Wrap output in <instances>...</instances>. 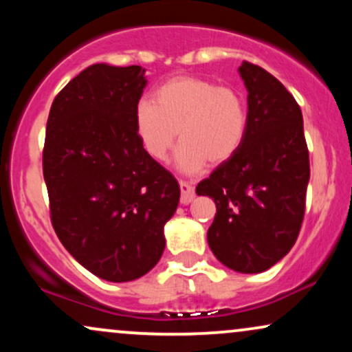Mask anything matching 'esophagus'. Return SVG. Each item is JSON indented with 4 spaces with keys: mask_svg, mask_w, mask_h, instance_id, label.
<instances>
[{
    "mask_svg": "<svg viewBox=\"0 0 352 352\" xmlns=\"http://www.w3.org/2000/svg\"><path fill=\"white\" fill-rule=\"evenodd\" d=\"M179 184H180V192H182L180 204L182 205H188L190 201L195 199V187H193V185L187 180H180Z\"/></svg>",
    "mask_w": 352,
    "mask_h": 352,
    "instance_id": "34e87169",
    "label": "esophagus"
}]
</instances>
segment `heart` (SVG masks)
<instances>
[{
	"instance_id": "obj_1",
	"label": "heart",
	"mask_w": 352,
	"mask_h": 352,
	"mask_svg": "<svg viewBox=\"0 0 352 352\" xmlns=\"http://www.w3.org/2000/svg\"><path fill=\"white\" fill-rule=\"evenodd\" d=\"M134 127L145 153L155 160L165 159L179 134L177 164L199 172L207 162L225 164L236 155L248 131V107L236 89L177 76L155 89L153 102H137Z\"/></svg>"
}]
</instances>
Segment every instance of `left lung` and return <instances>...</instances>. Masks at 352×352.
Returning a JSON list of instances; mask_svg holds the SVG:
<instances>
[{"instance_id": "left-lung-1", "label": "left lung", "mask_w": 352, "mask_h": 352, "mask_svg": "<svg viewBox=\"0 0 352 352\" xmlns=\"http://www.w3.org/2000/svg\"><path fill=\"white\" fill-rule=\"evenodd\" d=\"M248 131L241 148L197 185L217 213L207 240L218 261L238 273H261L300 235L309 182V152L298 102L274 76L243 60Z\"/></svg>"}]
</instances>
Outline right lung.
I'll return each instance as SVG.
<instances>
[{
    "instance_id": "add662e5",
    "label": "right lung",
    "mask_w": 352,
    "mask_h": 352,
    "mask_svg": "<svg viewBox=\"0 0 352 352\" xmlns=\"http://www.w3.org/2000/svg\"><path fill=\"white\" fill-rule=\"evenodd\" d=\"M147 86L140 66L92 64L56 96L43 173L51 223L64 248L106 281L151 272L175 213V177L137 139L134 109Z\"/></svg>"
}]
</instances>
